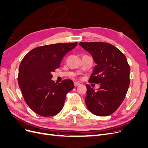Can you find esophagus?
<instances>
[{
	"mask_svg": "<svg viewBox=\"0 0 148 148\" xmlns=\"http://www.w3.org/2000/svg\"><path fill=\"white\" fill-rule=\"evenodd\" d=\"M80 84L79 83H77V82H74V86H75V87H77V86H79Z\"/></svg>",
	"mask_w": 148,
	"mask_h": 148,
	"instance_id": "esophagus-1",
	"label": "esophagus"
}]
</instances>
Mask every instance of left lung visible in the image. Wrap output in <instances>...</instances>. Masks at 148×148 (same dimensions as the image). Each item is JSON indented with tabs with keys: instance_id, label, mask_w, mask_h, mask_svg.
I'll return each instance as SVG.
<instances>
[{
	"instance_id": "obj_1",
	"label": "left lung",
	"mask_w": 148,
	"mask_h": 148,
	"mask_svg": "<svg viewBox=\"0 0 148 148\" xmlns=\"http://www.w3.org/2000/svg\"><path fill=\"white\" fill-rule=\"evenodd\" d=\"M79 45L90 53L96 64L89 82L100 85L97 91L86 85V107L101 117L113 114L124 100L130 85V69L126 57L109 43L82 42Z\"/></svg>"
}]
</instances>
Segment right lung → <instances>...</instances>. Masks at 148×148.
I'll return each instance as SVG.
<instances>
[{
  "mask_svg": "<svg viewBox=\"0 0 148 148\" xmlns=\"http://www.w3.org/2000/svg\"><path fill=\"white\" fill-rule=\"evenodd\" d=\"M77 42L59 43L33 49L21 62L18 82L25 101L29 108L42 117H51L62 109L67 92L73 89L71 79L57 84L52 73L59 68L66 53Z\"/></svg>",
  "mask_w": 148,
  "mask_h": 148,
  "instance_id": "right-lung-1",
  "label": "right lung"
}]
</instances>
